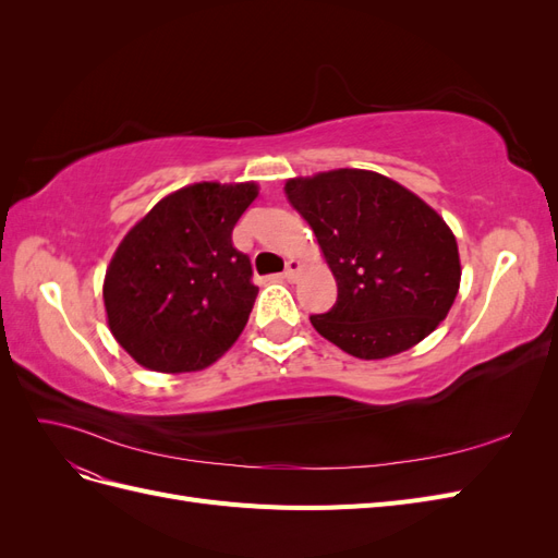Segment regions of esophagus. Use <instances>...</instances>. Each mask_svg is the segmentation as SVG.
<instances>
[{
  "label": "esophagus",
  "instance_id": "esophagus-1",
  "mask_svg": "<svg viewBox=\"0 0 558 558\" xmlns=\"http://www.w3.org/2000/svg\"><path fill=\"white\" fill-rule=\"evenodd\" d=\"M298 272H300V263L298 260H286V269H283V279L286 281H295V277H298Z\"/></svg>",
  "mask_w": 558,
  "mask_h": 558
}]
</instances>
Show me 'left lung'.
I'll list each match as a JSON object with an SVG mask.
<instances>
[{
	"label": "left lung",
	"instance_id": "left-lung-1",
	"mask_svg": "<svg viewBox=\"0 0 558 558\" xmlns=\"http://www.w3.org/2000/svg\"><path fill=\"white\" fill-rule=\"evenodd\" d=\"M337 281L330 312L310 316L328 342L375 361L408 351L449 314L461 283L453 232L393 179L332 170L286 181Z\"/></svg>",
	"mask_w": 558,
	"mask_h": 558
}]
</instances>
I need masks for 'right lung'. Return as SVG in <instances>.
<instances>
[{
	"label": "right lung",
	"mask_w": 558,
	"mask_h": 558,
	"mask_svg": "<svg viewBox=\"0 0 558 558\" xmlns=\"http://www.w3.org/2000/svg\"><path fill=\"white\" fill-rule=\"evenodd\" d=\"M256 183L202 181L162 197L118 244L105 277L109 328L156 373L211 365L242 335L258 286L232 228Z\"/></svg>",
	"instance_id": "right-lung-1"
}]
</instances>
